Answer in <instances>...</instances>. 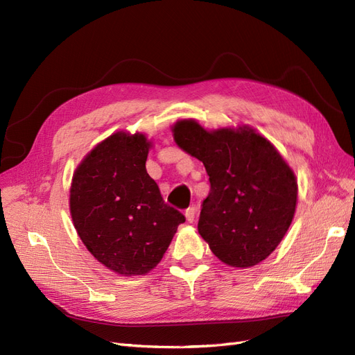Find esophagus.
<instances>
[{
    "instance_id": "esophagus-1",
    "label": "esophagus",
    "mask_w": 355,
    "mask_h": 355,
    "mask_svg": "<svg viewBox=\"0 0 355 355\" xmlns=\"http://www.w3.org/2000/svg\"><path fill=\"white\" fill-rule=\"evenodd\" d=\"M185 216H187V220L188 222H194V219H196V207H188L187 210H185Z\"/></svg>"
}]
</instances>
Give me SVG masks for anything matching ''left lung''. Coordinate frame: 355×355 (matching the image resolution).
I'll return each instance as SVG.
<instances>
[{
    "mask_svg": "<svg viewBox=\"0 0 355 355\" xmlns=\"http://www.w3.org/2000/svg\"><path fill=\"white\" fill-rule=\"evenodd\" d=\"M176 144L202 161L210 180L201 202L198 232L214 256L230 266L262 262L292 223L297 184L277 149L249 128L206 132L179 121Z\"/></svg>",
    "mask_w": 355,
    "mask_h": 355,
    "instance_id": "8db88e82",
    "label": "left lung"
}]
</instances>
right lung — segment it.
Listing matches in <instances>:
<instances>
[{"label": "right lung", "instance_id": "obj_1", "mask_svg": "<svg viewBox=\"0 0 355 355\" xmlns=\"http://www.w3.org/2000/svg\"><path fill=\"white\" fill-rule=\"evenodd\" d=\"M148 151L144 135L115 133L83 159L72 179L71 214L81 241L124 275L151 271L185 222L146 173Z\"/></svg>", "mask_w": 355, "mask_h": 355}]
</instances>
